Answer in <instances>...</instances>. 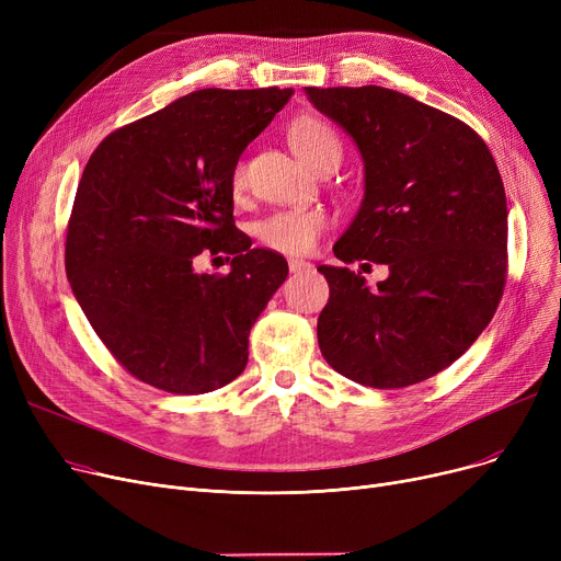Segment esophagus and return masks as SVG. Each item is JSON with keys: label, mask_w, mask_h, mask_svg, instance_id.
Masks as SVG:
<instances>
[{"label": "esophagus", "mask_w": 561, "mask_h": 561, "mask_svg": "<svg viewBox=\"0 0 561 561\" xmlns=\"http://www.w3.org/2000/svg\"><path fill=\"white\" fill-rule=\"evenodd\" d=\"M288 268H290V273H305V271L313 268V263H309L305 259H288Z\"/></svg>", "instance_id": "obj_1"}]
</instances>
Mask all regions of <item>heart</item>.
Segmentation results:
<instances>
[{"mask_svg":"<svg viewBox=\"0 0 561 561\" xmlns=\"http://www.w3.org/2000/svg\"><path fill=\"white\" fill-rule=\"evenodd\" d=\"M290 145L296 154L318 170L332 159L341 161V142L336 134L316 117H300L290 125ZM231 188H243V165L239 163L231 172ZM332 218L320 206H298V209H279L261 218L254 227L256 239L282 254H307L316 248L318 239L330 227Z\"/></svg>","mask_w":561,"mask_h":561,"instance_id":"obj_1","label":"heart"}]
</instances>
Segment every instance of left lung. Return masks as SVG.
<instances>
[{
    "label": "left lung",
    "instance_id": "1",
    "mask_svg": "<svg viewBox=\"0 0 561 561\" xmlns=\"http://www.w3.org/2000/svg\"><path fill=\"white\" fill-rule=\"evenodd\" d=\"M364 161V199L318 265L330 302L318 345L343 377L402 389L448 368L491 322L507 275V197L486 142L391 88H305ZM390 265L370 291L347 262ZM368 265V263H364Z\"/></svg>",
    "mask_w": 561,
    "mask_h": 561
}]
</instances>
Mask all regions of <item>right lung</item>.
<instances>
[{
    "label": "right lung",
    "mask_w": 561,
    "mask_h": 561,
    "mask_svg": "<svg viewBox=\"0 0 561 561\" xmlns=\"http://www.w3.org/2000/svg\"><path fill=\"white\" fill-rule=\"evenodd\" d=\"M290 95L193 91L113 131L88 159L68 279L111 355L145 385L195 396L245 370L250 330L288 263L233 227L231 172ZM202 249L233 253L230 275L199 276Z\"/></svg>",
    "instance_id": "add662e5"
}]
</instances>
